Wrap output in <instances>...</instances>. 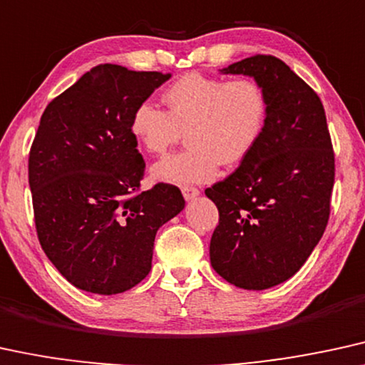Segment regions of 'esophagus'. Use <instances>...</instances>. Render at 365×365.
I'll return each mask as SVG.
<instances>
[{
	"label": "esophagus",
	"mask_w": 365,
	"mask_h": 365,
	"mask_svg": "<svg viewBox=\"0 0 365 365\" xmlns=\"http://www.w3.org/2000/svg\"><path fill=\"white\" fill-rule=\"evenodd\" d=\"M182 193H183V197H185V200L188 202V200H193V198L195 197H198V188H195V187H182Z\"/></svg>",
	"instance_id": "obj_1"
}]
</instances>
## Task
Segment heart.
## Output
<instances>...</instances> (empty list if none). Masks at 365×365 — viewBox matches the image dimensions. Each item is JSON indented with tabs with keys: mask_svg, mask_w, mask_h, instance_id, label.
<instances>
[{
	"mask_svg": "<svg viewBox=\"0 0 365 365\" xmlns=\"http://www.w3.org/2000/svg\"><path fill=\"white\" fill-rule=\"evenodd\" d=\"M161 110L136 106L129 133L148 153L163 155L187 131V151L165 156L151 167L155 182L188 185L214 178L219 163L234 167L251 155L264 133L267 96L252 79H217L187 73L165 89Z\"/></svg>",
	"mask_w": 365,
	"mask_h": 365,
	"instance_id": "b5f03b06",
	"label": "heart"
}]
</instances>
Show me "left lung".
Segmentation results:
<instances>
[{"label": "left lung", "instance_id": "8db88e82", "mask_svg": "<svg viewBox=\"0 0 365 365\" xmlns=\"http://www.w3.org/2000/svg\"><path fill=\"white\" fill-rule=\"evenodd\" d=\"M220 72L259 82L267 121L236 172L205 190L219 209L210 264L230 284L259 292L292 278L324 236L334 150L320 98L283 60L255 55Z\"/></svg>", "mask_w": 365, "mask_h": 365}]
</instances>
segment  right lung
Instances as JSON below:
<instances>
[{"label":"right lung","instance_id":"1","mask_svg":"<svg viewBox=\"0 0 365 365\" xmlns=\"http://www.w3.org/2000/svg\"><path fill=\"white\" fill-rule=\"evenodd\" d=\"M172 73L104 63L55 98L29 160L41 249L76 288L131 289L151 269L156 230L185 207L177 187L140 192L145 161L129 133L136 106Z\"/></svg>","mask_w":365,"mask_h":365}]
</instances>
